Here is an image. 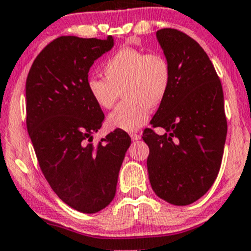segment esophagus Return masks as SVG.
Wrapping results in <instances>:
<instances>
[{
  "label": "esophagus",
  "instance_id": "1",
  "mask_svg": "<svg viewBox=\"0 0 251 251\" xmlns=\"http://www.w3.org/2000/svg\"><path fill=\"white\" fill-rule=\"evenodd\" d=\"M141 138L140 133H131V140L132 141H138Z\"/></svg>",
  "mask_w": 251,
  "mask_h": 251
}]
</instances>
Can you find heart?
<instances>
[{"mask_svg": "<svg viewBox=\"0 0 251 251\" xmlns=\"http://www.w3.org/2000/svg\"><path fill=\"white\" fill-rule=\"evenodd\" d=\"M105 78L91 76L86 88L102 109L115 105L120 91L124 100L108 116L111 128L137 131L147 123L151 109L160 107L171 85V65L159 52L136 48L116 50L103 65Z\"/></svg>", "mask_w": 251, "mask_h": 251, "instance_id": "1", "label": "heart"}]
</instances>
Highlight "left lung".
<instances>
[{"instance_id": "obj_1", "label": "left lung", "mask_w": 251, "mask_h": 251, "mask_svg": "<svg viewBox=\"0 0 251 251\" xmlns=\"http://www.w3.org/2000/svg\"><path fill=\"white\" fill-rule=\"evenodd\" d=\"M156 37L171 65V85L146 128L149 182L159 198L174 205L198 201L214 184L221 166L227 120L224 91L201 45L176 29ZM166 128L160 136L152 130Z\"/></svg>"}]
</instances>
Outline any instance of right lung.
<instances>
[{
    "instance_id": "1",
    "label": "right lung",
    "mask_w": 251,
    "mask_h": 251,
    "mask_svg": "<svg viewBox=\"0 0 251 251\" xmlns=\"http://www.w3.org/2000/svg\"><path fill=\"white\" fill-rule=\"evenodd\" d=\"M114 40L60 36L48 44L26 77V127L45 178L73 209L95 214L115 197L119 171L131 138L114 130L97 144L104 120L86 88L95 60Z\"/></svg>"
}]
</instances>
